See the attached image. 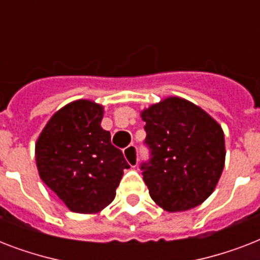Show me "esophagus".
I'll return each mask as SVG.
<instances>
[{"instance_id": "1", "label": "esophagus", "mask_w": 260, "mask_h": 260, "mask_svg": "<svg viewBox=\"0 0 260 260\" xmlns=\"http://www.w3.org/2000/svg\"><path fill=\"white\" fill-rule=\"evenodd\" d=\"M124 156H125L126 162L131 167H136L138 166V147L134 146V144H131L124 150Z\"/></svg>"}]
</instances>
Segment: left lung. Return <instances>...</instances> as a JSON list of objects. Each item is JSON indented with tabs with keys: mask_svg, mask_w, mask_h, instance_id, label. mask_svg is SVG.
I'll use <instances>...</instances> for the list:
<instances>
[{
	"mask_svg": "<svg viewBox=\"0 0 260 260\" xmlns=\"http://www.w3.org/2000/svg\"><path fill=\"white\" fill-rule=\"evenodd\" d=\"M142 118L151 158L140 169L151 198L167 212L202 204L213 193L225 163L220 124L179 97L151 105Z\"/></svg>",
	"mask_w": 260,
	"mask_h": 260,
	"instance_id": "left-lung-1",
	"label": "left lung"
}]
</instances>
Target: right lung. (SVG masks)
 I'll return each instance as SVG.
<instances>
[{"label": "right lung", "mask_w": 260, "mask_h": 260, "mask_svg": "<svg viewBox=\"0 0 260 260\" xmlns=\"http://www.w3.org/2000/svg\"><path fill=\"white\" fill-rule=\"evenodd\" d=\"M102 116L95 102H70L50 118L35 146L42 181L75 213H98L109 205L129 169L101 128Z\"/></svg>", "instance_id": "obj_1"}]
</instances>
